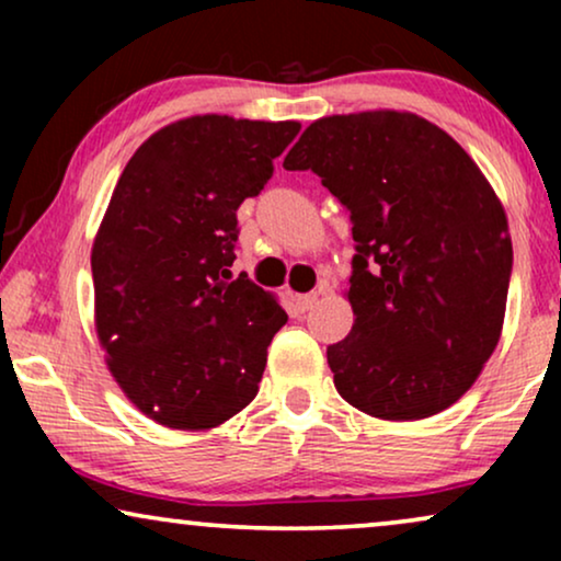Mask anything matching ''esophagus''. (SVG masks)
Returning <instances> with one entry per match:
<instances>
[{
	"label": "esophagus",
	"instance_id": "1",
	"mask_svg": "<svg viewBox=\"0 0 561 561\" xmlns=\"http://www.w3.org/2000/svg\"><path fill=\"white\" fill-rule=\"evenodd\" d=\"M317 301H319V294H317V290H311V294L298 296V298H296V306H298V309H301V311H309L311 306L317 304Z\"/></svg>",
	"mask_w": 561,
	"mask_h": 561
}]
</instances>
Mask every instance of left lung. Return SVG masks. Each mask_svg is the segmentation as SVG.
Returning a JSON list of instances; mask_svg holds the SVG:
<instances>
[{
    "mask_svg": "<svg viewBox=\"0 0 561 561\" xmlns=\"http://www.w3.org/2000/svg\"><path fill=\"white\" fill-rule=\"evenodd\" d=\"M350 211L352 332L327 350L350 405L419 421L457 403L503 332L508 217L462 145L413 112L311 122L283 160Z\"/></svg>",
    "mask_w": 561,
    "mask_h": 561,
    "instance_id": "obj_1",
    "label": "left lung"
}]
</instances>
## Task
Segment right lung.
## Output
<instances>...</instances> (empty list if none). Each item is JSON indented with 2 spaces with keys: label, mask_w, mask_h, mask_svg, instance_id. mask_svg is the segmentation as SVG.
<instances>
[{
  "label": "right lung",
  "mask_w": 561,
  "mask_h": 561,
  "mask_svg": "<svg viewBox=\"0 0 561 561\" xmlns=\"http://www.w3.org/2000/svg\"><path fill=\"white\" fill-rule=\"evenodd\" d=\"M301 125L196 114L152 133L122 171L91 248L106 367L160 426L204 432L250 405L288 321L240 275L237 209Z\"/></svg>",
  "instance_id": "right-lung-1"
}]
</instances>
